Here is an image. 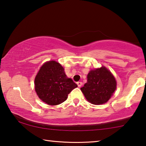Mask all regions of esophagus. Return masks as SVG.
<instances>
[{"label": "esophagus", "instance_id": "1", "mask_svg": "<svg viewBox=\"0 0 146 146\" xmlns=\"http://www.w3.org/2000/svg\"><path fill=\"white\" fill-rule=\"evenodd\" d=\"M77 85L79 87H81L83 85V83L82 82H77Z\"/></svg>", "mask_w": 146, "mask_h": 146}]
</instances>
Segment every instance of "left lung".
<instances>
[{"mask_svg": "<svg viewBox=\"0 0 146 146\" xmlns=\"http://www.w3.org/2000/svg\"><path fill=\"white\" fill-rule=\"evenodd\" d=\"M116 89V82L111 72L105 66L94 69L87 75V82L81 90L88 102L94 105L106 103Z\"/></svg>", "mask_w": 146, "mask_h": 146, "instance_id": "left-lung-1", "label": "left lung"}]
</instances>
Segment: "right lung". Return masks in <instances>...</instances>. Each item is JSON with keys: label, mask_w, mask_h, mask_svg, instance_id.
Returning <instances> with one entry per match:
<instances>
[{"label": "right lung", "mask_w": 146, "mask_h": 146, "mask_svg": "<svg viewBox=\"0 0 146 146\" xmlns=\"http://www.w3.org/2000/svg\"><path fill=\"white\" fill-rule=\"evenodd\" d=\"M35 90L39 98L50 106L61 104L78 85L68 78L60 64L50 61L43 64L35 78Z\"/></svg>", "instance_id": "obj_1"}]
</instances>
